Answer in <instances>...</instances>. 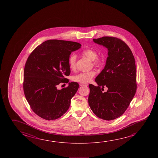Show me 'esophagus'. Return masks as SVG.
Masks as SVG:
<instances>
[{"mask_svg":"<svg viewBox=\"0 0 158 158\" xmlns=\"http://www.w3.org/2000/svg\"><path fill=\"white\" fill-rule=\"evenodd\" d=\"M79 85H80V86H83L88 85V84H81V83H80V84H79Z\"/></svg>","mask_w":158,"mask_h":158,"instance_id":"esophagus-1","label":"esophagus"}]
</instances>
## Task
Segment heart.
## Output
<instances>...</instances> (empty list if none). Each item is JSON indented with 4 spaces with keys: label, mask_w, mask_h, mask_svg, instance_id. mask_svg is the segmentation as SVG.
Masks as SVG:
<instances>
[{
    "label": "heart",
    "mask_w": 158,
    "mask_h": 158,
    "mask_svg": "<svg viewBox=\"0 0 158 158\" xmlns=\"http://www.w3.org/2000/svg\"><path fill=\"white\" fill-rule=\"evenodd\" d=\"M81 54L84 56L87 57L91 60H92L93 64L96 67H99L102 64V60L100 57H98V53L95 50L91 48H88L83 51L81 52ZM77 60V57L74 54L71 55L69 58V65L71 70H74L76 69ZM95 75V73L93 70L86 72L80 73L78 74L73 76V80L81 84H86L90 82Z\"/></svg>",
    "instance_id": "b5f03b06"
}]
</instances>
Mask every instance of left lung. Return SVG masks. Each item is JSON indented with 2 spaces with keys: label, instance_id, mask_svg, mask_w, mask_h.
<instances>
[{
  "label": "left lung",
  "instance_id": "1",
  "mask_svg": "<svg viewBox=\"0 0 158 158\" xmlns=\"http://www.w3.org/2000/svg\"><path fill=\"white\" fill-rule=\"evenodd\" d=\"M108 49L106 65L96 78L98 86L89 84V105L98 118L111 121L121 116L137 90L135 57L127 44L114 37L93 39ZM108 90L102 92L103 88Z\"/></svg>",
  "mask_w": 158,
  "mask_h": 158
}]
</instances>
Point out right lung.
I'll list each match as a JSON object with an SVG mask.
<instances>
[{"label":"right lung","instance_id":"1","mask_svg":"<svg viewBox=\"0 0 158 158\" xmlns=\"http://www.w3.org/2000/svg\"><path fill=\"white\" fill-rule=\"evenodd\" d=\"M78 42L50 40L37 47L26 60L23 73L24 94L32 110L44 119L54 120L67 111L70 100L78 90L77 82L62 90L60 83H68L70 74L69 58L80 48Z\"/></svg>","mask_w":158,"mask_h":158}]
</instances>
